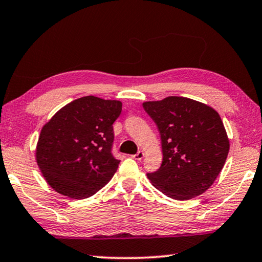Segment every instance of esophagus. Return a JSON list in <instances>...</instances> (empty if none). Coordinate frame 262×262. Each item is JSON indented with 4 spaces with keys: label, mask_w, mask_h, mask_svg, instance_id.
<instances>
[{
    "label": "esophagus",
    "mask_w": 262,
    "mask_h": 262,
    "mask_svg": "<svg viewBox=\"0 0 262 262\" xmlns=\"http://www.w3.org/2000/svg\"><path fill=\"white\" fill-rule=\"evenodd\" d=\"M143 157H144V152L143 151H139L136 155H134V156H133V158L136 159V161H142V159H143Z\"/></svg>",
    "instance_id": "1"
}]
</instances>
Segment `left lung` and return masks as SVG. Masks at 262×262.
<instances>
[{"mask_svg": "<svg viewBox=\"0 0 262 262\" xmlns=\"http://www.w3.org/2000/svg\"><path fill=\"white\" fill-rule=\"evenodd\" d=\"M158 127L163 162L148 178L174 200L205 193L220 174L229 154V139L220 114L200 101L166 97L143 103Z\"/></svg>", "mask_w": 262, "mask_h": 262, "instance_id": "obj_1", "label": "left lung"}]
</instances>
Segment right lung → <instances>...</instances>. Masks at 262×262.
<instances>
[{
	"instance_id": "right-lung-1",
	"label": "right lung",
	"mask_w": 262,
	"mask_h": 262,
	"mask_svg": "<svg viewBox=\"0 0 262 262\" xmlns=\"http://www.w3.org/2000/svg\"><path fill=\"white\" fill-rule=\"evenodd\" d=\"M119 100L95 96L63 106L42 127L35 159L47 184L64 196L85 199L112 179L120 161L112 155Z\"/></svg>"
}]
</instances>
